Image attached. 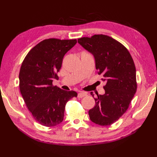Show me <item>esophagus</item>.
I'll return each mask as SVG.
<instances>
[{"label": "esophagus", "mask_w": 157, "mask_h": 157, "mask_svg": "<svg viewBox=\"0 0 157 157\" xmlns=\"http://www.w3.org/2000/svg\"><path fill=\"white\" fill-rule=\"evenodd\" d=\"M86 96V93H85L84 92H80L78 93V98H83V97H84V96Z\"/></svg>", "instance_id": "esophagus-1"}]
</instances>
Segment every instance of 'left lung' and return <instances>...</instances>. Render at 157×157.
Wrapping results in <instances>:
<instances>
[{"label": "left lung", "mask_w": 157, "mask_h": 157, "mask_svg": "<svg viewBox=\"0 0 157 157\" xmlns=\"http://www.w3.org/2000/svg\"><path fill=\"white\" fill-rule=\"evenodd\" d=\"M78 41L94 55L98 74L106 82L105 94L94 98L95 105L88 111L90 119L96 124L110 125L126 112L137 90L134 60L121 43L109 36L97 34Z\"/></svg>", "instance_id": "1"}]
</instances>
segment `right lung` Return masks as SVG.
<instances>
[{"label": "right lung", "instance_id": "add662e5", "mask_svg": "<svg viewBox=\"0 0 157 157\" xmlns=\"http://www.w3.org/2000/svg\"><path fill=\"white\" fill-rule=\"evenodd\" d=\"M76 43V39L44 40L29 51L22 62L20 92L33 117L42 125L53 127L61 123L67 102L78 96L75 91H65L52 85L53 79H59L63 56Z\"/></svg>", "mask_w": 157, "mask_h": 157}]
</instances>
